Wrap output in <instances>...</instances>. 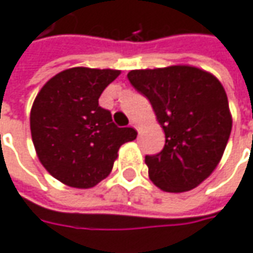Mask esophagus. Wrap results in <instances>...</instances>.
<instances>
[{
  "label": "esophagus",
  "mask_w": 253,
  "mask_h": 253,
  "mask_svg": "<svg viewBox=\"0 0 253 253\" xmlns=\"http://www.w3.org/2000/svg\"><path fill=\"white\" fill-rule=\"evenodd\" d=\"M130 126L134 127V128H137V130H138V126H137V123H135V122H131V123H130Z\"/></svg>",
  "instance_id": "34e87169"
}]
</instances>
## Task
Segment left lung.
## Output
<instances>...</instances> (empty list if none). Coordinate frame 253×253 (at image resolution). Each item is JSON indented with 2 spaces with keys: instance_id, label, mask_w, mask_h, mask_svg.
I'll return each instance as SVG.
<instances>
[{
  "instance_id": "left-lung-1",
  "label": "left lung",
  "mask_w": 253,
  "mask_h": 253,
  "mask_svg": "<svg viewBox=\"0 0 253 253\" xmlns=\"http://www.w3.org/2000/svg\"><path fill=\"white\" fill-rule=\"evenodd\" d=\"M127 78L150 100L165 133L161 153L145 155L150 179L170 193L199 186L218 165L231 134L221 83L190 66L133 70Z\"/></svg>"
}]
</instances>
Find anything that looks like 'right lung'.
Here are the masks:
<instances>
[{
  "label": "right lung",
  "instance_id": "1",
  "mask_svg": "<svg viewBox=\"0 0 253 253\" xmlns=\"http://www.w3.org/2000/svg\"><path fill=\"white\" fill-rule=\"evenodd\" d=\"M119 70L68 68L50 78L31 110L32 141L42 165L64 185L88 189L113 168L122 144L137 137L118 127L99 106L103 89Z\"/></svg>",
  "mask_w": 253,
  "mask_h": 253
}]
</instances>
